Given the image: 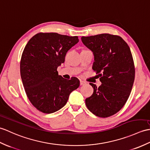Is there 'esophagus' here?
Masks as SVG:
<instances>
[{"instance_id":"1","label":"esophagus","mask_w":150,"mask_h":150,"mask_svg":"<svg viewBox=\"0 0 150 150\" xmlns=\"http://www.w3.org/2000/svg\"><path fill=\"white\" fill-rule=\"evenodd\" d=\"M86 84V82L85 81L80 80V85H84Z\"/></svg>"}]
</instances>
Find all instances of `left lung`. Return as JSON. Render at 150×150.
Masks as SVG:
<instances>
[{"label":"left lung","mask_w":150,"mask_h":150,"mask_svg":"<svg viewBox=\"0 0 150 150\" xmlns=\"http://www.w3.org/2000/svg\"><path fill=\"white\" fill-rule=\"evenodd\" d=\"M81 41L93 52L92 69L102 83L98 88L90 83L94 92L85 99L86 106L98 117H110L124 106L134 85L135 66L130 49L121 36L108 33L82 36Z\"/></svg>","instance_id":"8db88e82"}]
</instances>
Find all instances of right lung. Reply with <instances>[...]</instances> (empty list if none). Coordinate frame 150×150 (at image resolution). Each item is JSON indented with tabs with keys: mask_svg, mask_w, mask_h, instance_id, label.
<instances>
[{
	"mask_svg": "<svg viewBox=\"0 0 150 150\" xmlns=\"http://www.w3.org/2000/svg\"><path fill=\"white\" fill-rule=\"evenodd\" d=\"M78 42L77 36L39 33L26 44L20 65L21 76L26 95L39 111L51 114L59 110L79 87L77 78L66 79L57 71L67 52Z\"/></svg>",
	"mask_w": 150,
	"mask_h": 150,
	"instance_id": "1",
	"label": "right lung"
}]
</instances>
